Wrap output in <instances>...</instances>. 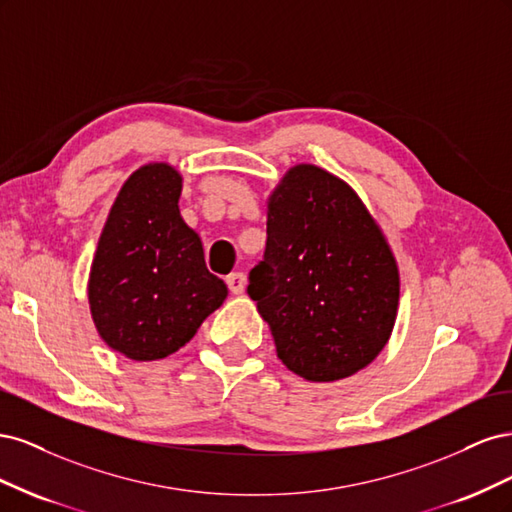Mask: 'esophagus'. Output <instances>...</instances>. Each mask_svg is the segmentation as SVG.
<instances>
[{
  "instance_id": "1",
  "label": "esophagus",
  "mask_w": 512,
  "mask_h": 512,
  "mask_svg": "<svg viewBox=\"0 0 512 512\" xmlns=\"http://www.w3.org/2000/svg\"><path fill=\"white\" fill-rule=\"evenodd\" d=\"M226 286H228V290L232 294H241L245 290V277H243V273H230L226 277Z\"/></svg>"
}]
</instances>
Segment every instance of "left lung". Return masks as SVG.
<instances>
[{
  "label": "left lung",
  "mask_w": 512,
  "mask_h": 512,
  "mask_svg": "<svg viewBox=\"0 0 512 512\" xmlns=\"http://www.w3.org/2000/svg\"><path fill=\"white\" fill-rule=\"evenodd\" d=\"M247 294L282 363L309 382H333L367 367L389 342L399 271L350 185L299 164L269 198L265 256Z\"/></svg>",
  "instance_id": "8db88e82"
}]
</instances>
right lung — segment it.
<instances>
[{
	"label": "right lung",
	"instance_id": "add662e5",
	"mask_svg": "<svg viewBox=\"0 0 512 512\" xmlns=\"http://www.w3.org/2000/svg\"><path fill=\"white\" fill-rule=\"evenodd\" d=\"M181 175L147 164L123 183L89 275L100 337L132 361H158L194 337L226 299L203 245L179 213Z\"/></svg>",
	"mask_w": 512,
	"mask_h": 512
}]
</instances>
